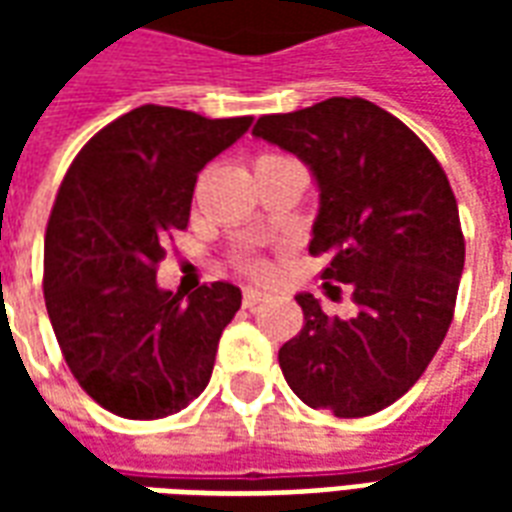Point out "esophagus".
Instances as JSON below:
<instances>
[{
	"instance_id": "34e87169",
	"label": "esophagus",
	"mask_w": 512,
	"mask_h": 512,
	"mask_svg": "<svg viewBox=\"0 0 512 512\" xmlns=\"http://www.w3.org/2000/svg\"><path fill=\"white\" fill-rule=\"evenodd\" d=\"M268 290H260V288H244V307H257V304H263V301H268Z\"/></svg>"
}]
</instances>
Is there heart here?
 Wrapping results in <instances>:
<instances>
[{"instance_id": "obj_1", "label": "heart", "mask_w": 512, "mask_h": 512, "mask_svg": "<svg viewBox=\"0 0 512 512\" xmlns=\"http://www.w3.org/2000/svg\"><path fill=\"white\" fill-rule=\"evenodd\" d=\"M246 268H249V271H255V274H260V271H263V263H255V260H249V263H246Z\"/></svg>"}]
</instances>
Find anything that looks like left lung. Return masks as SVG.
<instances>
[{
	"label": "left lung",
	"mask_w": 512,
	"mask_h": 512,
	"mask_svg": "<svg viewBox=\"0 0 512 512\" xmlns=\"http://www.w3.org/2000/svg\"><path fill=\"white\" fill-rule=\"evenodd\" d=\"M252 134L299 156L318 183L312 255L343 282L354 318L299 293L304 329L279 348L288 386L334 417L392 406L425 373L452 323L463 271L458 202L425 142L365 98L266 115ZM323 282L326 293L340 290Z\"/></svg>",
	"instance_id": "1"
}]
</instances>
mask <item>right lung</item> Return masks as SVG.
I'll list each match as a JSON object with an SVG mask.
<instances>
[{
	"instance_id": "right-lung-1",
	"label": "right lung",
	"mask_w": 512,
	"mask_h": 512,
	"mask_svg": "<svg viewBox=\"0 0 512 512\" xmlns=\"http://www.w3.org/2000/svg\"><path fill=\"white\" fill-rule=\"evenodd\" d=\"M249 126L145 104L101 128L62 180L46 227V310L76 381L117 417H169L211 381L241 290L213 282L183 299L158 288L156 266L189 224L197 172Z\"/></svg>"
}]
</instances>
